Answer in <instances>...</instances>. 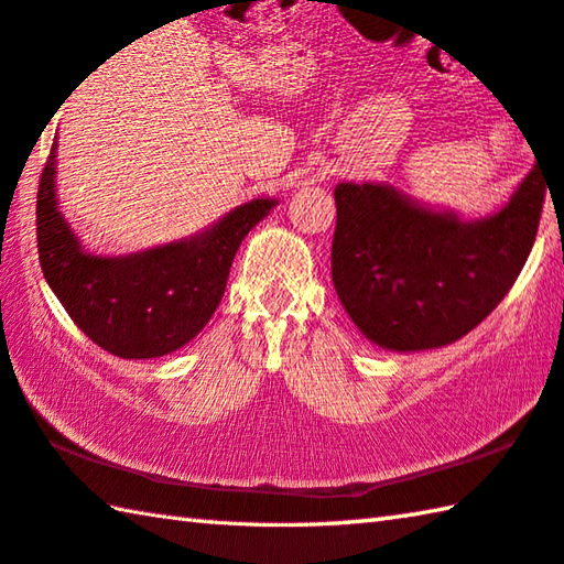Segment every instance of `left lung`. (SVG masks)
<instances>
[{
    "label": "left lung",
    "mask_w": 564,
    "mask_h": 564,
    "mask_svg": "<svg viewBox=\"0 0 564 564\" xmlns=\"http://www.w3.org/2000/svg\"><path fill=\"white\" fill-rule=\"evenodd\" d=\"M538 165L480 220L431 210L391 185L339 183L332 280L364 337L391 351H423L476 329L535 242L545 203Z\"/></svg>",
    "instance_id": "obj_1"
}]
</instances>
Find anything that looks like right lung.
Instances as JSON below:
<instances>
[{"mask_svg":"<svg viewBox=\"0 0 564 564\" xmlns=\"http://www.w3.org/2000/svg\"><path fill=\"white\" fill-rule=\"evenodd\" d=\"M54 181L56 138L36 193L42 272L76 327L121 359L163 357L197 337L223 300L237 247L276 205L257 197L185 240L106 257L78 242Z\"/></svg>","mask_w":564,"mask_h":564,"instance_id":"right-lung-1","label":"right lung"}]
</instances>
